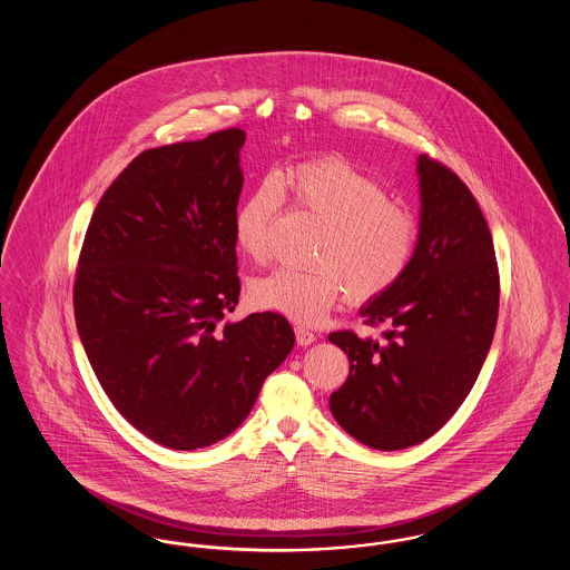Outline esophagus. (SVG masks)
<instances>
[{"label":"esophagus","instance_id":"obj_1","mask_svg":"<svg viewBox=\"0 0 570 570\" xmlns=\"http://www.w3.org/2000/svg\"><path fill=\"white\" fill-rule=\"evenodd\" d=\"M295 335H297L298 346H309V344L316 342V335H314L312 331H307L305 326H297V328H295Z\"/></svg>","mask_w":570,"mask_h":570}]
</instances>
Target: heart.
<instances>
[{
	"mask_svg": "<svg viewBox=\"0 0 570 570\" xmlns=\"http://www.w3.org/2000/svg\"><path fill=\"white\" fill-rule=\"evenodd\" d=\"M282 196L318 222L312 269H277L249 286L258 309L298 325H316L346 297L363 305L389 293L406 273L416 247V222L389 200L384 186L353 164L328 156L295 164L261 181L235 214V242L254 263H267Z\"/></svg>",
	"mask_w": 570,
	"mask_h": 570,
	"instance_id": "b5f03b06",
	"label": "heart"
}]
</instances>
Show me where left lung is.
I'll return each mask as SVG.
<instances>
[{
    "mask_svg": "<svg viewBox=\"0 0 570 570\" xmlns=\"http://www.w3.org/2000/svg\"><path fill=\"white\" fill-rule=\"evenodd\" d=\"M421 216L402 279L361 307L382 342L353 331L328 335L351 361L328 407L365 446L400 451L434 435L463 404L493 340L500 277L483 212L460 177L416 160Z\"/></svg>",
    "mask_w": 570,
    "mask_h": 570,
    "instance_id": "1",
    "label": "left lung"
}]
</instances>
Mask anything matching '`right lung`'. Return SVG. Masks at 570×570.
<instances>
[{"label":"right lung","mask_w":570,"mask_h":570,"mask_svg":"<svg viewBox=\"0 0 570 570\" xmlns=\"http://www.w3.org/2000/svg\"><path fill=\"white\" fill-rule=\"evenodd\" d=\"M245 132L147 149L100 198L75 316L105 393L140 434L194 451L233 434L295 346L275 312L226 321L239 301L235 214Z\"/></svg>","instance_id":"add662e5"}]
</instances>
